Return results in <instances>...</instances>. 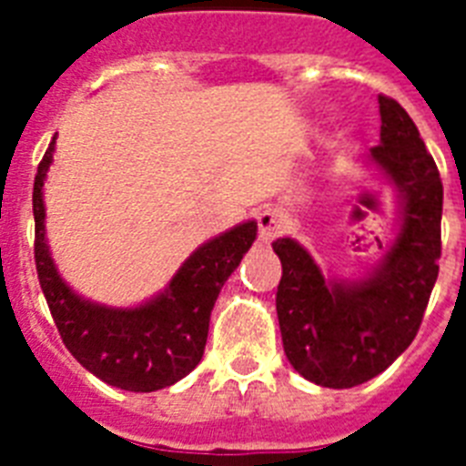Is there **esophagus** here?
<instances>
[{"mask_svg": "<svg viewBox=\"0 0 466 466\" xmlns=\"http://www.w3.org/2000/svg\"><path fill=\"white\" fill-rule=\"evenodd\" d=\"M258 239L261 241H270L276 239V234L283 229V218H280V212L273 210V208H263L258 215Z\"/></svg>", "mask_w": 466, "mask_h": 466, "instance_id": "34e87169", "label": "esophagus"}]
</instances>
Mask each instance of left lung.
<instances>
[{
  "label": "left lung",
  "mask_w": 466,
  "mask_h": 466,
  "mask_svg": "<svg viewBox=\"0 0 466 466\" xmlns=\"http://www.w3.org/2000/svg\"><path fill=\"white\" fill-rule=\"evenodd\" d=\"M380 145L362 164L397 196V232L382 258L362 276H324L299 241H273L283 263L276 309L285 355L305 380L331 390L368 382L411 346L438 280L441 174L394 98L380 96Z\"/></svg>",
  "instance_id": "8db88e82"
}]
</instances>
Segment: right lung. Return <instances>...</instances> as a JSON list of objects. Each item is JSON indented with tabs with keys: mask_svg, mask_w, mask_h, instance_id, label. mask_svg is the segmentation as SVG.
Instances as JSON below:
<instances>
[{
	"mask_svg": "<svg viewBox=\"0 0 466 466\" xmlns=\"http://www.w3.org/2000/svg\"><path fill=\"white\" fill-rule=\"evenodd\" d=\"M55 137L33 183L35 268L62 343L91 375L126 391H157L188 375L203 358L210 311L222 285L256 239V222L227 229L183 261L168 285L137 307H108L76 295L57 273L46 239V186Z\"/></svg>",
	"mask_w": 466,
	"mask_h": 466,
	"instance_id": "1",
	"label": "right lung"
}]
</instances>
